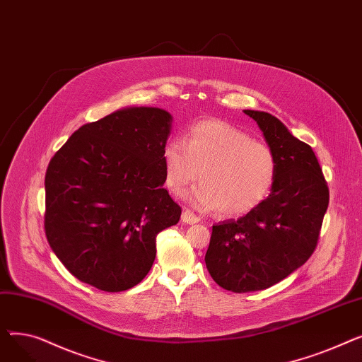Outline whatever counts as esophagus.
Segmentation results:
<instances>
[{
	"label": "esophagus",
	"mask_w": 362,
	"mask_h": 362,
	"mask_svg": "<svg viewBox=\"0 0 362 362\" xmlns=\"http://www.w3.org/2000/svg\"><path fill=\"white\" fill-rule=\"evenodd\" d=\"M182 221H183V223H186V224H195V223H198V221H199V217H198V216H195L192 211L185 210V211H183V214H182Z\"/></svg>",
	"instance_id": "1"
}]
</instances>
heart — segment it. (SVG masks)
Here are the masks:
<instances>
[{"instance_id": "1", "label": "heart", "mask_w": 362, "mask_h": 362, "mask_svg": "<svg viewBox=\"0 0 362 362\" xmlns=\"http://www.w3.org/2000/svg\"><path fill=\"white\" fill-rule=\"evenodd\" d=\"M165 183L180 195L199 175L202 182L187 194L197 210L218 208L223 216L252 211L269 197L277 176L274 151L224 120L194 123L183 138L163 148Z\"/></svg>"}]
</instances>
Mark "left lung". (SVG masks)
I'll use <instances>...</instances> for the list:
<instances>
[{
    "instance_id": "1",
    "label": "left lung",
    "mask_w": 362,
    "mask_h": 362,
    "mask_svg": "<svg viewBox=\"0 0 362 362\" xmlns=\"http://www.w3.org/2000/svg\"><path fill=\"white\" fill-rule=\"evenodd\" d=\"M252 117L277 158L272 194L238 220L213 226L205 264L214 281L236 293L267 289L313 255L329 206V187L313 148L270 112Z\"/></svg>"
}]
</instances>
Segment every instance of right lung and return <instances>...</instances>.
I'll list each match as a JSON object with an SVG mask.
<instances>
[{
    "mask_svg": "<svg viewBox=\"0 0 362 362\" xmlns=\"http://www.w3.org/2000/svg\"><path fill=\"white\" fill-rule=\"evenodd\" d=\"M171 116L129 107L83 124L45 175V235L64 267L104 292L127 291L154 264L157 235L182 208L163 187Z\"/></svg>",
    "mask_w": 362,
    "mask_h": 362,
    "instance_id": "1",
    "label": "right lung"
}]
</instances>
